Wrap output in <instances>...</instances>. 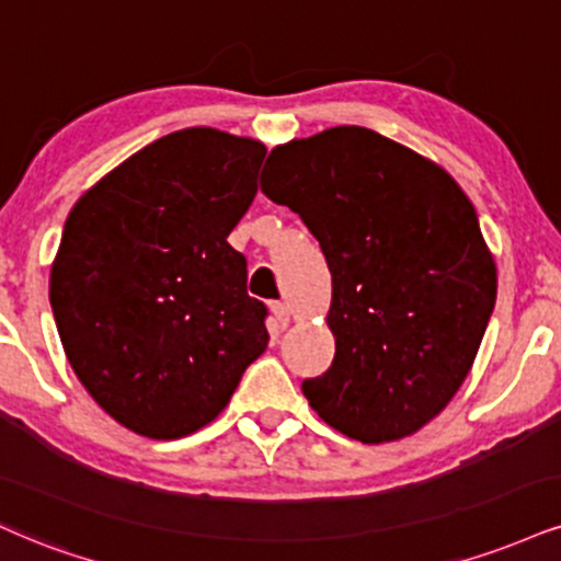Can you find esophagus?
<instances>
[{
	"label": "esophagus",
	"mask_w": 561,
	"mask_h": 561,
	"mask_svg": "<svg viewBox=\"0 0 561 561\" xmlns=\"http://www.w3.org/2000/svg\"><path fill=\"white\" fill-rule=\"evenodd\" d=\"M274 319H276V323H279V329H287L289 327V319H293V313H289L287 302H276V306H274Z\"/></svg>",
	"instance_id": "34e87169"
}]
</instances>
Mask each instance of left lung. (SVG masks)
<instances>
[{
    "instance_id": "8db88e82",
    "label": "left lung",
    "mask_w": 561,
    "mask_h": 561,
    "mask_svg": "<svg viewBox=\"0 0 561 561\" xmlns=\"http://www.w3.org/2000/svg\"><path fill=\"white\" fill-rule=\"evenodd\" d=\"M261 191L300 214L332 272L334 360L302 394L363 444L413 436L468 379L496 263L447 170L368 127L279 144Z\"/></svg>"
}]
</instances>
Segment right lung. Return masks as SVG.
Returning <instances> with one entry per match:
<instances>
[{
	"label": "right lung",
	"mask_w": 561,
	"mask_h": 561,
	"mask_svg": "<svg viewBox=\"0 0 561 561\" xmlns=\"http://www.w3.org/2000/svg\"><path fill=\"white\" fill-rule=\"evenodd\" d=\"M261 140L185 127L80 195L51 261L59 340L119 426L182 438L208 426L268 345L227 238L251 208Z\"/></svg>",
	"instance_id": "right-lung-1"
}]
</instances>
